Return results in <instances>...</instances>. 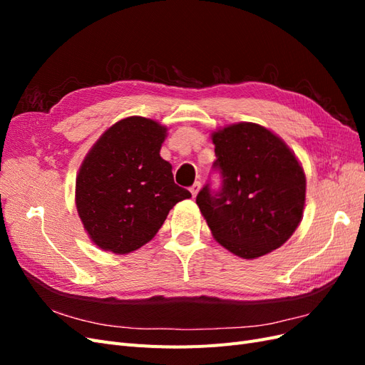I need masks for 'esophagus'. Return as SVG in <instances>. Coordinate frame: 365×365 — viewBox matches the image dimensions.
Here are the masks:
<instances>
[{
  "label": "esophagus",
  "instance_id": "esophagus-1",
  "mask_svg": "<svg viewBox=\"0 0 365 365\" xmlns=\"http://www.w3.org/2000/svg\"><path fill=\"white\" fill-rule=\"evenodd\" d=\"M201 190V182L200 181H196L192 187H190V193L193 195V196H196L197 195V192Z\"/></svg>",
  "mask_w": 365,
  "mask_h": 365
}]
</instances>
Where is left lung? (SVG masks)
Listing matches in <instances>:
<instances>
[{"mask_svg": "<svg viewBox=\"0 0 365 365\" xmlns=\"http://www.w3.org/2000/svg\"><path fill=\"white\" fill-rule=\"evenodd\" d=\"M213 169L222 185L205 184L196 204L213 237L244 259L282 247L303 216L306 176L294 152L267 128L230 125L213 132Z\"/></svg>", "mask_w": 365, "mask_h": 365, "instance_id": "1", "label": "left lung"}]
</instances>
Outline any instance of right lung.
<instances>
[{"label":"right lung","mask_w":365,"mask_h":365,"mask_svg":"<svg viewBox=\"0 0 365 365\" xmlns=\"http://www.w3.org/2000/svg\"><path fill=\"white\" fill-rule=\"evenodd\" d=\"M165 126L145 117L117 121L85 157L76 207L88 236L105 251L128 254L158 233L176 202L192 193L176 185L160 157Z\"/></svg>","instance_id":"right-lung-1"}]
</instances>
